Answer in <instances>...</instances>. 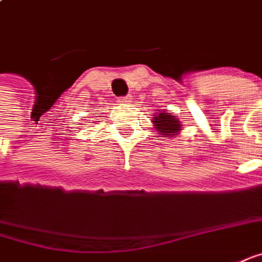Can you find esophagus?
Instances as JSON below:
<instances>
[{
	"instance_id": "esophagus-1",
	"label": "esophagus",
	"mask_w": 262,
	"mask_h": 262,
	"mask_svg": "<svg viewBox=\"0 0 262 262\" xmlns=\"http://www.w3.org/2000/svg\"><path fill=\"white\" fill-rule=\"evenodd\" d=\"M119 101H120V103H129V101H130V95H126V97H120V98H119Z\"/></svg>"
}]
</instances>
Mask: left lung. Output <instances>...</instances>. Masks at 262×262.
Returning a JSON list of instances; mask_svg holds the SVG:
<instances>
[{
	"label": "left lung",
	"mask_w": 262,
	"mask_h": 262,
	"mask_svg": "<svg viewBox=\"0 0 262 262\" xmlns=\"http://www.w3.org/2000/svg\"><path fill=\"white\" fill-rule=\"evenodd\" d=\"M152 122L157 126V129L161 132L162 138L176 135L177 132L181 130L178 119H177L176 116H171V114L168 113H159L157 117H154Z\"/></svg>",
	"instance_id": "8db88e82"
}]
</instances>
